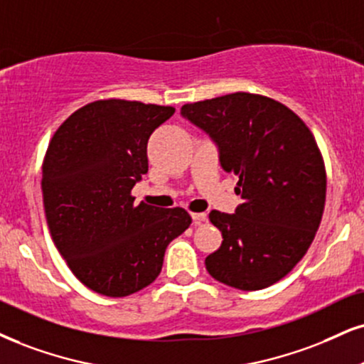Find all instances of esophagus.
Instances as JSON below:
<instances>
[{
  "label": "esophagus",
  "mask_w": 364,
  "mask_h": 364,
  "mask_svg": "<svg viewBox=\"0 0 364 364\" xmlns=\"http://www.w3.org/2000/svg\"><path fill=\"white\" fill-rule=\"evenodd\" d=\"M192 219H194V224H200L208 221V214L205 213H192Z\"/></svg>",
  "instance_id": "esophagus-1"
}]
</instances>
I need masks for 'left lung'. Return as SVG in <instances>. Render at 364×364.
Returning <instances> with one entry per match:
<instances>
[{"label":"left lung","instance_id":"obj_1","mask_svg":"<svg viewBox=\"0 0 364 364\" xmlns=\"http://www.w3.org/2000/svg\"><path fill=\"white\" fill-rule=\"evenodd\" d=\"M181 114L216 143L226 172L240 177L235 214L210 210L223 245L209 275L240 290L282 280L307 253L326 204L324 160L311 129L275 100L235 92L183 105Z\"/></svg>","mask_w":364,"mask_h":364}]
</instances>
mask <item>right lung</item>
Returning <instances> with one entry per match:
<instances>
[{"label": "right lung", "mask_w": 364, "mask_h": 364, "mask_svg": "<svg viewBox=\"0 0 364 364\" xmlns=\"http://www.w3.org/2000/svg\"><path fill=\"white\" fill-rule=\"evenodd\" d=\"M172 106L94 101L53 134L42 167L48 230L58 253L87 289L127 297L160 275L170 241L191 226L186 209L134 205L148 172L150 134Z\"/></svg>", "instance_id": "right-lung-1"}]
</instances>
